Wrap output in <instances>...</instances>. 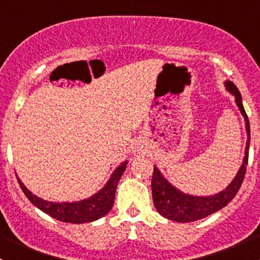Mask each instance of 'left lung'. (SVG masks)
<instances>
[{
  "label": "left lung",
  "instance_id": "8db88e82",
  "mask_svg": "<svg viewBox=\"0 0 260 260\" xmlns=\"http://www.w3.org/2000/svg\"><path fill=\"white\" fill-rule=\"evenodd\" d=\"M225 86H226V90L235 96L238 108H239L240 113L243 114L244 120H245L248 140H246L245 156H244L243 165L240 166L237 176L234 177V180L230 182V185L225 190L210 196H193L177 190L175 186H172L169 181L165 179L164 175L154 166L151 182L152 198H153L156 210L166 219L177 222H191L204 219V217L209 216V215L214 214V212L219 211L220 209L226 206L235 198L240 186H242L244 176H245L246 165H248L250 127H249L248 115H246L245 109L243 107L240 91L238 90L235 84L232 81H225Z\"/></svg>",
  "mask_w": 260,
  "mask_h": 260
}]
</instances>
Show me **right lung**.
I'll return each instance as SVG.
<instances>
[{
    "mask_svg": "<svg viewBox=\"0 0 260 260\" xmlns=\"http://www.w3.org/2000/svg\"><path fill=\"white\" fill-rule=\"evenodd\" d=\"M128 161L120 164L114 172L112 174L111 179L106 183L102 190L94 193L89 199L80 201H74V203H52V201H46L43 199L34 195L27 187L22 183V181L18 179V185L21 190L26 195V198L31 201V204L40 209L41 211L46 212L54 219L60 220L64 222H72V224H83V222H90L94 220H98L103 217L104 215L111 211L112 206L114 203L115 190L117 185L127 167Z\"/></svg>",
    "mask_w": 260,
    "mask_h": 260,
    "instance_id": "add662e5",
    "label": "right lung"
}]
</instances>
